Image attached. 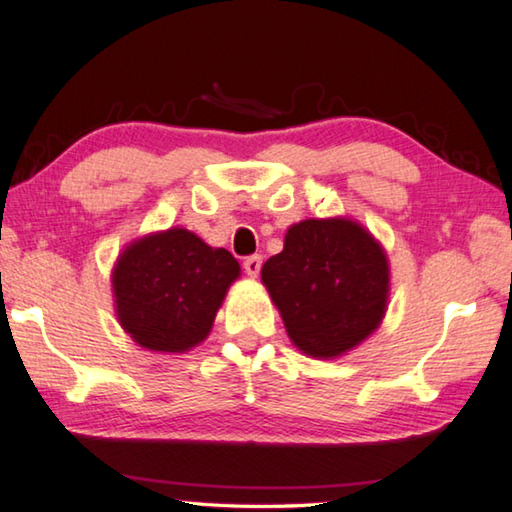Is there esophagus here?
<instances>
[{"mask_svg": "<svg viewBox=\"0 0 512 512\" xmlns=\"http://www.w3.org/2000/svg\"><path fill=\"white\" fill-rule=\"evenodd\" d=\"M244 271L250 277H257L259 271H262V255H250L244 259Z\"/></svg>", "mask_w": 512, "mask_h": 512, "instance_id": "1", "label": "esophagus"}]
</instances>
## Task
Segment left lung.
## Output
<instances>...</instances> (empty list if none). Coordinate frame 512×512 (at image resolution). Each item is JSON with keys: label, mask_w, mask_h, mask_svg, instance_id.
<instances>
[{"label": "left lung", "mask_w": 512, "mask_h": 512, "mask_svg": "<svg viewBox=\"0 0 512 512\" xmlns=\"http://www.w3.org/2000/svg\"><path fill=\"white\" fill-rule=\"evenodd\" d=\"M262 282L291 343L309 357L336 359L381 325L391 271L379 241L336 216L291 225L282 253L262 266Z\"/></svg>", "instance_id": "1"}]
</instances>
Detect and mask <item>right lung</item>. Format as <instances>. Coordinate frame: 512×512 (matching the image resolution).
<instances>
[{"label": "right lung", "mask_w": 512, "mask_h": 512, "mask_svg": "<svg viewBox=\"0 0 512 512\" xmlns=\"http://www.w3.org/2000/svg\"><path fill=\"white\" fill-rule=\"evenodd\" d=\"M239 271L228 250L207 246L185 228L137 239L112 268L119 325L146 350H192L210 334Z\"/></svg>", "instance_id": "right-lung-1"}]
</instances>
